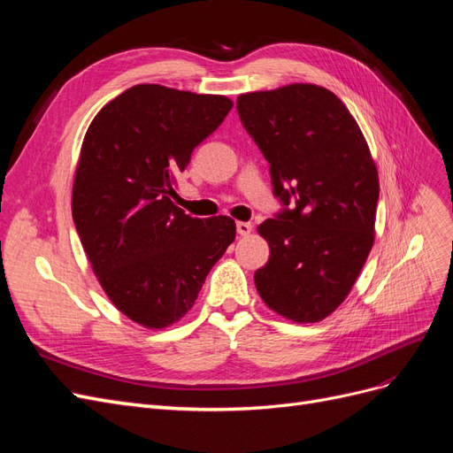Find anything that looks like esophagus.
I'll return each instance as SVG.
<instances>
[{
	"label": "esophagus",
	"instance_id": "34e87169",
	"mask_svg": "<svg viewBox=\"0 0 453 453\" xmlns=\"http://www.w3.org/2000/svg\"><path fill=\"white\" fill-rule=\"evenodd\" d=\"M236 230H238L240 236H250L251 232H253V225L251 223H245V221H240V223H236Z\"/></svg>",
	"mask_w": 453,
	"mask_h": 453
}]
</instances>
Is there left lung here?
<instances>
[{"label":"left lung","mask_w":453,"mask_h":453,"mask_svg":"<svg viewBox=\"0 0 453 453\" xmlns=\"http://www.w3.org/2000/svg\"><path fill=\"white\" fill-rule=\"evenodd\" d=\"M236 109L283 205L258 226L270 258L255 272L257 291L283 318L318 323L344 303L372 250L374 160L348 107L323 87L242 94Z\"/></svg>","instance_id":"left-lung-1"}]
</instances>
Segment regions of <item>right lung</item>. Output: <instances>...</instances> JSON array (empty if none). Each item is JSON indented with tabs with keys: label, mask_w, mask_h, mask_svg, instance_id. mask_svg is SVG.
Masks as SVG:
<instances>
[{
	"label": "right lung",
	"mask_w": 453,
	"mask_h": 453,
	"mask_svg": "<svg viewBox=\"0 0 453 453\" xmlns=\"http://www.w3.org/2000/svg\"><path fill=\"white\" fill-rule=\"evenodd\" d=\"M232 109L225 96L135 85L94 117L81 147L72 211L92 270L135 323L162 328L193 308L236 223L172 202L177 175Z\"/></svg>",
	"instance_id": "right-lung-1"
}]
</instances>
